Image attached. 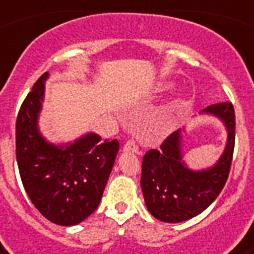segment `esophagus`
<instances>
[{
    "label": "esophagus",
    "instance_id": "34e87169",
    "mask_svg": "<svg viewBox=\"0 0 254 254\" xmlns=\"http://www.w3.org/2000/svg\"><path fill=\"white\" fill-rule=\"evenodd\" d=\"M123 151L125 152H133V154H137L138 152V146L134 143V141H127L123 146Z\"/></svg>",
    "mask_w": 254,
    "mask_h": 254
}]
</instances>
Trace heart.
Here are the masks:
<instances>
[{"instance_id": "1", "label": "heart", "mask_w": 254, "mask_h": 254, "mask_svg": "<svg viewBox=\"0 0 254 254\" xmlns=\"http://www.w3.org/2000/svg\"><path fill=\"white\" fill-rule=\"evenodd\" d=\"M170 87V84H161L160 85V89L161 90H167V89H169ZM188 99L187 98H185V96H181V98H178V99H176V102L173 103V108H185L188 105Z\"/></svg>"}]
</instances>
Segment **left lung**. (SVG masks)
<instances>
[{
	"instance_id": "8db88e82",
	"label": "left lung",
	"mask_w": 254,
	"mask_h": 254,
	"mask_svg": "<svg viewBox=\"0 0 254 254\" xmlns=\"http://www.w3.org/2000/svg\"><path fill=\"white\" fill-rule=\"evenodd\" d=\"M219 118L228 132L219 160L206 169L187 167L182 152V131L173 132L160 150H150L142 160L141 190L150 214L164 223H182L201 214L224 188L232 165L235 114L232 103H219L201 111Z\"/></svg>"
}]
</instances>
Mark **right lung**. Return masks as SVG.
Wrapping results in <instances>:
<instances>
[{
  "label": "right lung",
  "mask_w": 254,
  "mask_h": 254,
  "mask_svg": "<svg viewBox=\"0 0 254 254\" xmlns=\"http://www.w3.org/2000/svg\"><path fill=\"white\" fill-rule=\"evenodd\" d=\"M48 77V72L40 76L17 114L16 160L33 205L52 223L71 226L99 206L120 143L102 141L94 132L72 142L47 141L38 121Z\"/></svg>",
  "instance_id": "1"
}]
</instances>
